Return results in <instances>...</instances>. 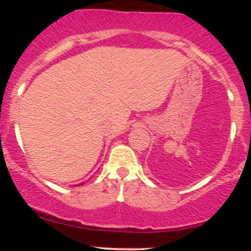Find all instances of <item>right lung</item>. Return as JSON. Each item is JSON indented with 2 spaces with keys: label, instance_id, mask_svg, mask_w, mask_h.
Instances as JSON below:
<instances>
[{
  "label": "right lung",
  "instance_id": "obj_1",
  "mask_svg": "<svg viewBox=\"0 0 251 251\" xmlns=\"http://www.w3.org/2000/svg\"><path fill=\"white\" fill-rule=\"evenodd\" d=\"M81 184H83V183H81Z\"/></svg>",
  "mask_w": 251,
  "mask_h": 251
}]
</instances>
